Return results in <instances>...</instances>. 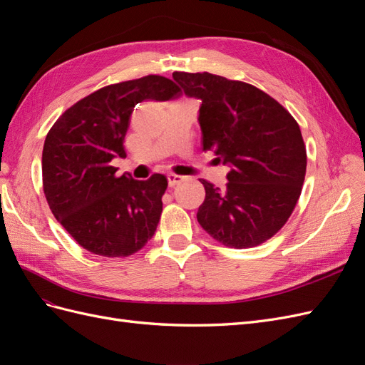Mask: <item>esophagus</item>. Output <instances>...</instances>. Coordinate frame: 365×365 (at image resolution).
Segmentation results:
<instances>
[{"mask_svg": "<svg viewBox=\"0 0 365 365\" xmlns=\"http://www.w3.org/2000/svg\"><path fill=\"white\" fill-rule=\"evenodd\" d=\"M184 180V176H181V175H176V173H169L168 175V181H169V185L170 187H173V185H176L178 182H181Z\"/></svg>", "mask_w": 365, "mask_h": 365, "instance_id": "obj_1", "label": "esophagus"}]
</instances>
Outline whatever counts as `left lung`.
Masks as SVG:
<instances>
[{"instance_id": "8db88e82", "label": "left lung", "mask_w": 365, "mask_h": 365, "mask_svg": "<svg viewBox=\"0 0 365 365\" xmlns=\"http://www.w3.org/2000/svg\"><path fill=\"white\" fill-rule=\"evenodd\" d=\"M173 81L201 102L202 149L230 168L224 190L202 181L197 222L227 247L263 244L284 225L302 193L306 148L300 126L250 83L212 73H173Z\"/></svg>"}]
</instances>
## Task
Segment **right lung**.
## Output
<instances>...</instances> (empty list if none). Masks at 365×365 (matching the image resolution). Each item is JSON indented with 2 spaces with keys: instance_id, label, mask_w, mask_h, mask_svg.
<instances>
[{
  "instance_id": "right-lung-1",
  "label": "right lung",
  "mask_w": 365,
  "mask_h": 365,
  "mask_svg": "<svg viewBox=\"0 0 365 365\" xmlns=\"http://www.w3.org/2000/svg\"><path fill=\"white\" fill-rule=\"evenodd\" d=\"M180 96L163 76L109 85L74 103L50 129L42 150L43 193L58 222L85 250L126 257L155 235L168 178L117 176L111 161L126 157L123 141L137 103Z\"/></svg>"
}]
</instances>
